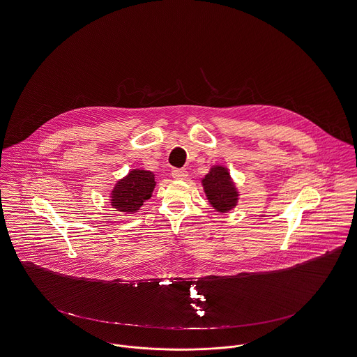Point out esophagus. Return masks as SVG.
Instances as JSON below:
<instances>
[{
    "mask_svg": "<svg viewBox=\"0 0 357 357\" xmlns=\"http://www.w3.org/2000/svg\"><path fill=\"white\" fill-rule=\"evenodd\" d=\"M172 176L176 180H185L188 177V172L185 169H173Z\"/></svg>",
    "mask_w": 357,
    "mask_h": 357,
    "instance_id": "1",
    "label": "esophagus"
}]
</instances>
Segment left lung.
Masks as SVG:
<instances>
[{"mask_svg": "<svg viewBox=\"0 0 357 357\" xmlns=\"http://www.w3.org/2000/svg\"><path fill=\"white\" fill-rule=\"evenodd\" d=\"M202 185L215 211L229 213L237 206L239 192L227 167L214 165L202 178Z\"/></svg>", "mask_w": 357, "mask_h": 357, "instance_id": "left-lung-1", "label": "left lung"}]
</instances>
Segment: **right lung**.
Returning <instances> with one entry per match:
<instances>
[{
	"label": "right lung",
	"mask_w": 357,
	"mask_h": 357,
	"mask_svg": "<svg viewBox=\"0 0 357 357\" xmlns=\"http://www.w3.org/2000/svg\"><path fill=\"white\" fill-rule=\"evenodd\" d=\"M155 174L150 170L132 169L111 190V206L120 213L135 214L143 203L151 197L155 188Z\"/></svg>",
	"instance_id": "obj_1"
}]
</instances>
